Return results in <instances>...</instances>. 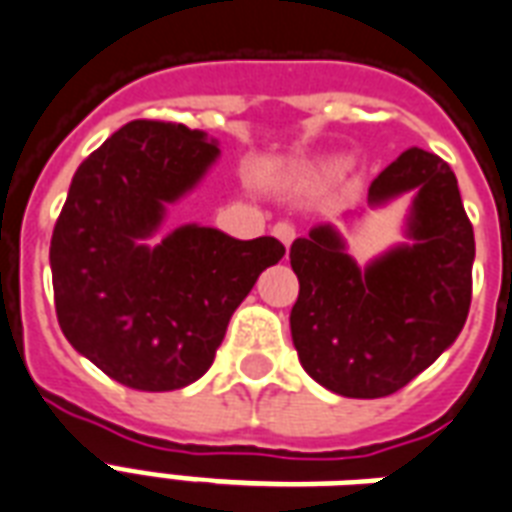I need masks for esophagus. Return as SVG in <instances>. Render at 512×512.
<instances>
[{"mask_svg": "<svg viewBox=\"0 0 512 512\" xmlns=\"http://www.w3.org/2000/svg\"><path fill=\"white\" fill-rule=\"evenodd\" d=\"M274 236L282 241L285 246H290L295 241V227L290 222H276L274 225Z\"/></svg>", "mask_w": 512, "mask_h": 512, "instance_id": "obj_1", "label": "esophagus"}]
</instances>
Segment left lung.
Listing matches in <instances>:
<instances>
[{
  "instance_id": "obj_1",
  "label": "left lung",
  "mask_w": 512,
  "mask_h": 512,
  "mask_svg": "<svg viewBox=\"0 0 512 512\" xmlns=\"http://www.w3.org/2000/svg\"><path fill=\"white\" fill-rule=\"evenodd\" d=\"M415 189L407 233L369 266L344 252L331 225L290 246L298 301L293 344L306 374L347 399H380L429 369L467 323L475 233L453 170L437 154L407 149L369 187L380 206Z\"/></svg>"
}]
</instances>
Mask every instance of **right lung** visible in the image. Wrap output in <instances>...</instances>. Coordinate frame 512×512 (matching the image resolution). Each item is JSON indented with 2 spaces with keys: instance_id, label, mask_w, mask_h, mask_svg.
Returning <instances> with one entry per match:
<instances>
[{
  "instance_id": "right-lung-1",
  "label": "right lung",
  "mask_w": 512,
  "mask_h": 512,
  "mask_svg": "<svg viewBox=\"0 0 512 512\" xmlns=\"http://www.w3.org/2000/svg\"><path fill=\"white\" fill-rule=\"evenodd\" d=\"M217 157L206 132L130 121L81 162L56 219L51 274L62 333L135 391H179L200 380L257 276L285 255L271 236L238 241L200 225L143 244L165 206Z\"/></svg>"
}]
</instances>
